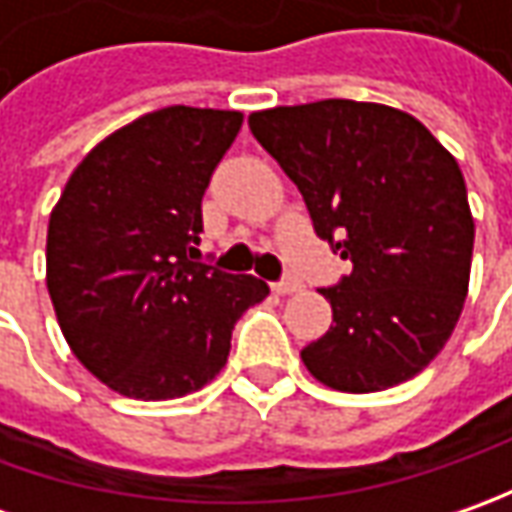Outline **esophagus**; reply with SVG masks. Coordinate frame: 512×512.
<instances>
[{
	"label": "esophagus",
	"instance_id": "esophagus-1",
	"mask_svg": "<svg viewBox=\"0 0 512 512\" xmlns=\"http://www.w3.org/2000/svg\"><path fill=\"white\" fill-rule=\"evenodd\" d=\"M273 290H276V293H282V296H285V293H296V290H302V279H296V276H285L282 282H276V285H273Z\"/></svg>",
	"mask_w": 512,
	"mask_h": 512
}]
</instances>
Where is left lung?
I'll return each mask as SVG.
<instances>
[{
    "label": "left lung",
    "mask_w": 512,
    "mask_h": 512,
    "mask_svg": "<svg viewBox=\"0 0 512 512\" xmlns=\"http://www.w3.org/2000/svg\"><path fill=\"white\" fill-rule=\"evenodd\" d=\"M247 125L302 190L316 236L353 265L322 290L333 325L302 350L305 367L344 393L413 379L450 339L470 282L459 162L419 119L376 102L270 108Z\"/></svg>",
    "instance_id": "obj_1"
}]
</instances>
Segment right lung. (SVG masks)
Instances as JSON below:
<instances>
[{
    "label": "right lung",
    "mask_w": 512,
    "mask_h": 512,
    "mask_svg": "<svg viewBox=\"0 0 512 512\" xmlns=\"http://www.w3.org/2000/svg\"><path fill=\"white\" fill-rule=\"evenodd\" d=\"M239 110L139 116L82 159L50 213L48 293L70 350L110 390L176 399L227 362L230 333L270 287L193 262L202 196Z\"/></svg>",
    "instance_id": "add662e5"
}]
</instances>
